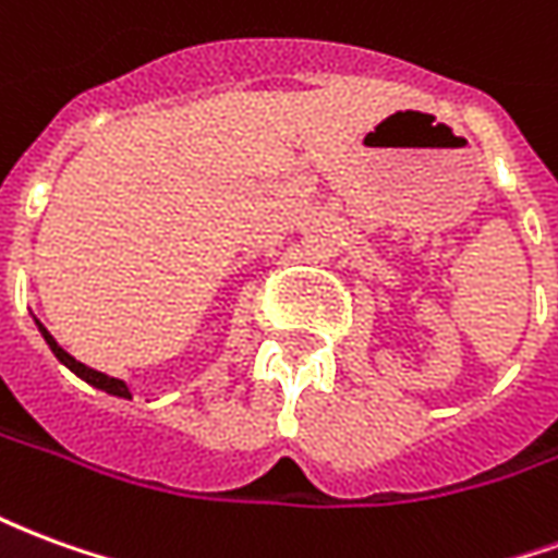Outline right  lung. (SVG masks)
I'll return each instance as SVG.
<instances>
[{"instance_id": "obj_1", "label": "right lung", "mask_w": 558, "mask_h": 558, "mask_svg": "<svg viewBox=\"0 0 558 558\" xmlns=\"http://www.w3.org/2000/svg\"><path fill=\"white\" fill-rule=\"evenodd\" d=\"M35 326H38V331H41V338L47 340V347H50V352H53L59 362L65 364L71 374L80 376L83 383H89L92 388H98V391H104V395H113V398L131 400V388H128L125 383H122V379H113V376L101 374V371H92V367H86V364L77 362L74 355H68V352L62 350L59 343H56L53 335H50V331H47V328H44L41 323H38V319H35Z\"/></svg>"}]
</instances>
